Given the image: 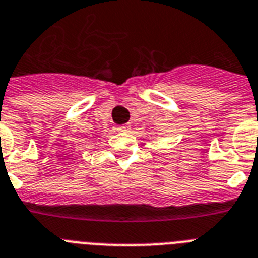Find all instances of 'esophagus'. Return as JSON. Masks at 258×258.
Listing matches in <instances>:
<instances>
[{"instance_id":"34e87169","label":"esophagus","mask_w":258,"mask_h":258,"mask_svg":"<svg viewBox=\"0 0 258 258\" xmlns=\"http://www.w3.org/2000/svg\"><path fill=\"white\" fill-rule=\"evenodd\" d=\"M116 130L119 131V133H127V131L130 130V127L128 125H119Z\"/></svg>"}]
</instances>
